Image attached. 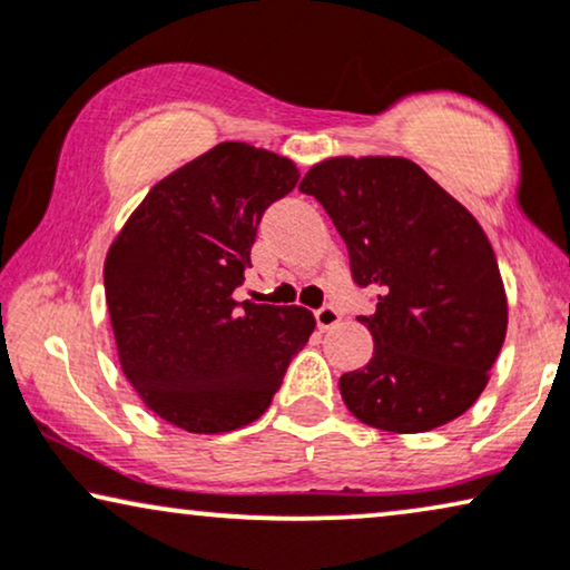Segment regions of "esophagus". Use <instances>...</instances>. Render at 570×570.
Here are the masks:
<instances>
[{
  "label": "esophagus",
  "instance_id": "obj_1",
  "mask_svg": "<svg viewBox=\"0 0 570 570\" xmlns=\"http://www.w3.org/2000/svg\"><path fill=\"white\" fill-rule=\"evenodd\" d=\"M315 321H317V328L328 331V328H333V325H338L341 315H338L336 307L325 305V307H321V309H317V313H315Z\"/></svg>",
  "mask_w": 570,
  "mask_h": 570
}]
</instances>
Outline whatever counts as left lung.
<instances>
[{
  "label": "left lung",
  "mask_w": 570,
  "mask_h": 570,
  "mask_svg": "<svg viewBox=\"0 0 570 570\" xmlns=\"http://www.w3.org/2000/svg\"><path fill=\"white\" fill-rule=\"evenodd\" d=\"M313 195L346 242L356 286L377 292L373 360L341 375L356 420L428 432L480 399L505 341L508 302L476 218L420 166L399 156L315 164Z\"/></svg>",
  "instance_id": "left-lung-1"
}]
</instances>
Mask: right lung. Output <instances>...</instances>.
Listing matches in <instances>:
<instances>
[{
    "instance_id": "right-lung-1",
    "label": "right lung",
    "mask_w": 570,
    "mask_h": 570,
    "mask_svg": "<svg viewBox=\"0 0 570 570\" xmlns=\"http://www.w3.org/2000/svg\"><path fill=\"white\" fill-rule=\"evenodd\" d=\"M297 181L289 158L218 142L150 187L109 247L119 364L174 428L216 435L255 422L315 331L305 307L234 299L265 208Z\"/></svg>"
}]
</instances>
